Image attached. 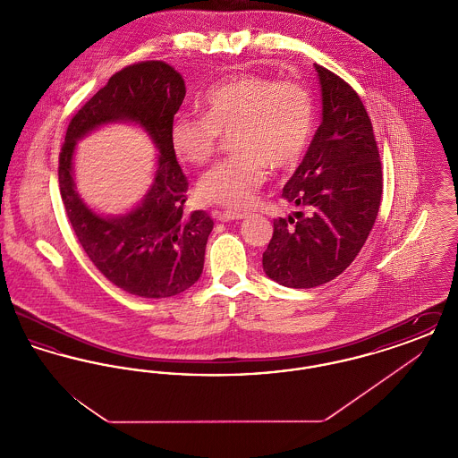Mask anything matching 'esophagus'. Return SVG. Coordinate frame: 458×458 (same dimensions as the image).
<instances>
[{"mask_svg": "<svg viewBox=\"0 0 458 458\" xmlns=\"http://www.w3.org/2000/svg\"><path fill=\"white\" fill-rule=\"evenodd\" d=\"M247 216L245 213H235V211H223V213H216V218L223 223L226 221H235V219H243Z\"/></svg>", "mask_w": 458, "mask_h": 458, "instance_id": "34e87169", "label": "esophagus"}]
</instances>
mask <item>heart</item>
Listing matches in <instances>:
<instances>
[{"label":"heart","instance_id":"heart-1","mask_svg":"<svg viewBox=\"0 0 458 458\" xmlns=\"http://www.w3.org/2000/svg\"><path fill=\"white\" fill-rule=\"evenodd\" d=\"M200 116L178 114L170 127L174 156L191 166L206 165L218 148L219 135H230L235 156L200 176L202 200L232 209L252 204L267 180V166H295L309 146L314 103L299 82H276L242 73L208 89L197 101Z\"/></svg>","mask_w":458,"mask_h":458}]
</instances>
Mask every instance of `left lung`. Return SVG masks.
<instances>
[{
  "instance_id": "1",
  "label": "left lung",
  "mask_w": 458,
  "mask_h": 458,
  "mask_svg": "<svg viewBox=\"0 0 458 458\" xmlns=\"http://www.w3.org/2000/svg\"><path fill=\"white\" fill-rule=\"evenodd\" d=\"M314 66L321 125L282 194L301 211L273 221L262 254L267 278L288 288H314L342 275L369 237L383 194L379 151L360 98Z\"/></svg>"
}]
</instances>
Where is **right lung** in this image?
<instances>
[{"label": "right lung", "instance_id": "right-lung-1", "mask_svg": "<svg viewBox=\"0 0 458 458\" xmlns=\"http://www.w3.org/2000/svg\"><path fill=\"white\" fill-rule=\"evenodd\" d=\"M185 98L182 75L165 62H142L116 72L72 118L60 154L58 180L66 216L89 259L118 288L144 299L185 292L200 278L213 219L183 213L187 178L170 144L174 113ZM109 123H131L158 151L147 196L122 216H103L76 192V142Z\"/></svg>", "mask_w": 458, "mask_h": 458}]
</instances>
